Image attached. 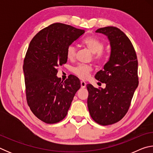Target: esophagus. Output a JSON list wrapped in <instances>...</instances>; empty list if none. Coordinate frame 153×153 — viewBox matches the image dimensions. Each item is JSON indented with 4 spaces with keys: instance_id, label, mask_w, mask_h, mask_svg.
Segmentation results:
<instances>
[{
    "instance_id": "34e87169",
    "label": "esophagus",
    "mask_w": 153,
    "mask_h": 153,
    "mask_svg": "<svg viewBox=\"0 0 153 153\" xmlns=\"http://www.w3.org/2000/svg\"><path fill=\"white\" fill-rule=\"evenodd\" d=\"M80 84H81V87L82 88H84L85 87H86V83L84 82V81H81V82H80Z\"/></svg>"
}]
</instances>
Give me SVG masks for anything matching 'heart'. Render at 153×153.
<instances>
[{
    "instance_id": "obj_1",
    "label": "heart",
    "mask_w": 153,
    "mask_h": 153,
    "mask_svg": "<svg viewBox=\"0 0 153 153\" xmlns=\"http://www.w3.org/2000/svg\"><path fill=\"white\" fill-rule=\"evenodd\" d=\"M83 44L94 53L93 58L97 61H101L105 58V54L102 52L104 48V43L95 36H88L83 40ZM77 47L74 44H71L67 46L66 50L67 57L70 60L76 57ZM92 71V67L88 65H78L73 69V73L82 79H86L89 77L90 73Z\"/></svg>"
}]
</instances>
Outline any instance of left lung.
<instances>
[{"label":"left lung","instance_id":"left-lung-1","mask_svg":"<svg viewBox=\"0 0 153 153\" xmlns=\"http://www.w3.org/2000/svg\"><path fill=\"white\" fill-rule=\"evenodd\" d=\"M96 32L107 36L111 52L104 68L95 75L97 80L105 83V88L87 84L88 107L95 122L108 126L120 121L128 111L138 86V59L131 41L119 28L101 27Z\"/></svg>","mask_w":153,"mask_h":153}]
</instances>
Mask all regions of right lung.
Wrapping results in <instances>:
<instances>
[{"label":"right lung","mask_w":153,"mask_h":153,"mask_svg":"<svg viewBox=\"0 0 153 153\" xmlns=\"http://www.w3.org/2000/svg\"><path fill=\"white\" fill-rule=\"evenodd\" d=\"M85 32L71 25L55 23L32 38L24 61L25 94L32 113L43 122L58 123L66 117L79 79L58 78L57 67L67 63V46Z\"/></svg>","instance_id":"obj_1"}]
</instances>
